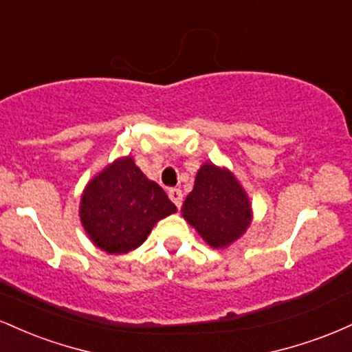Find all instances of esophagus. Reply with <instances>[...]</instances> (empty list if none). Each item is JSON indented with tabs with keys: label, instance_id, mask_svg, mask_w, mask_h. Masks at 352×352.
<instances>
[{
	"label": "esophagus",
	"instance_id": "obj_1",
	"mask_svg": "<svg viewBox=\"0 0 352 352\" xmlns=\"http://www.w3.org/2000/svg\"><path fill=\"white\" fill-rule=\"evenodd\" d=\"M168 197H170V200L175 204L177 208L182 207V200H184V193H182L180 188H170L168 190Z\"/></svg>",
	"mask_w": 352,
	"mask_h": 352
}]
</instances>
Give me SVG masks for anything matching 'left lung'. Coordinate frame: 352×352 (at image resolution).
<instances>
[{
  "mask_svg": "<svg viewBox=\"0 0 352 352\" xmlns=\"http://www.w3.org/2000/svg\"><path fill=\"white\" fill-rule=\"evenodd\" d=\"M182 217L212 248H227L252 225L253 208L235 173L205 162L182 205Z\"/></svg>",
  "mask_w": 352,
  "mask_h": 352,
  "instance_id": "left-lung-1",
  "label": "left lung"
}]
</instances>
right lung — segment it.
Here are the masks:
<instances>
[{"label":"right lung","instance_id":"right-lung-1","mask_svg":"<svg viewBox=\"0 0 352 352\" xmlns=\"http://www.w3.org/2000/svg\"><path fill=\"white\" fill-rule=\"evenodd\" d=\"M175 212L162 187L147 179L131 155L119 157L96 173L79 204L87 236L109 254L139 248L157 221Z\"/></svg>","mask_w":352,"mask_h":352}]
</instances>
